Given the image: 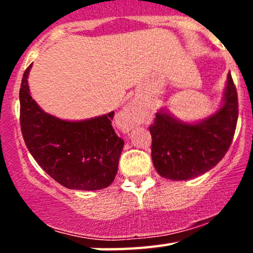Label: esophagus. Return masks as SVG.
Masks as SVG:
<instances>
[{
  "mask_svg": "<svg viewBox=\"0 0 253 253\" xmlns=\"http://www.w3.org/2000/svg\"><path fill=\"white\" fill-rule=\"evenodd\" d=\"M139 110H140L139 109V103L136 102V101H133V102H130L120 114L121 121H123L124 126L126 127L127 129H129L130 127L134 126L136 121H138Z\"/></svg>",
  "mask_w": 253,
  "mask_h": 253,
  "instance_id": "obj_1",
  "label": "esophagus"
}]
</instances>
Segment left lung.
<instances>
[{
    "label": "left lung",
    "instance_id": "1",
    "mask_svg": "<svg viewBox=\"0 0 253 253\" xmlns=\"http://www.w3.org/2000/svg\"><path fill=\"white\" fill-rule=\"evenodd\" d=\"M238 120V95L227 75L222 103L211 117L184 123L162 108L150 126L152 162L164 178L185 181L213 169L233 140Z\"/></svg>",
    "mask_w": 253,
    "mask_h": 253
}]
</instances>
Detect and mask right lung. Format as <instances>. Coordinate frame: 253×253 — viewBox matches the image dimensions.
<instances>
[{
	"label": "right lung",
	"instance_id": "1",
	"mask_svg": "<svg viewBox=\"0 0 253 253\" xmlns=\"http://www.w3.org/2000/svg\"><path fill=\"white\" fill-rule=\"evenodd\" d=\"M26 69L20 88V125L28 151L54 181L69 189L100 190L118 172L124 140L112 127L114 112L80 121L53 117L31 96Z\"/></svg>",
	"mask_w": 253,
	"mask_h": 253
}]
</instances>
